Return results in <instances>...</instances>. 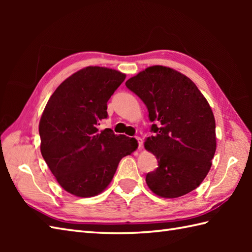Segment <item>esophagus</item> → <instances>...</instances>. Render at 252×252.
I'll list each match as a JSON object with an SVG mask.
<instances>
[{"label":"esophagus","mask_w":252,"mask_h":252,"mask_svg":"<svg viewBox=\"0 0 252 252\" xmlns=\"http://www.w3.org/2000/svg\"><path fill=\"white\" fill-rule=\"evenodd\" d=\"M135 138H136V141H137V143H138V149H141L142 146H143V140H142V138H141L140 136H136Z\"/></svg>","instance_id":"1"}]
</instances>
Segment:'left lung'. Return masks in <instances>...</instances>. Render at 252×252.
Returning a JSON list of instances; mask_svg holds the SVG:
<instances>
[{
  "mask_svg": "<svg viewBox=\"0 0 252 252\" xmlns=\"http://www.w3.org/2000/svg\"><path fill=\"white\" fill-rule=\"evenodd\" d=\"M126 85L144 101L154 122V135L144 144L158 160V168L146 175L149 189L163 198L196 189L217 149L215 116L205 96L189 78L164 66L148 67Z\"/></svg>",
  "mask_w": 252,
  "mask_h": 252,
  "instance_id": "left-lung-1",
  "label": "left lung"
}]
</instances>
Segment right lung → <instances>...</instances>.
I'll use <instances>...</instances> for the list:
<instances>
[{"label":"right lung","mask_w":252,"mask_h":252,"mask_svg":"<svg viewBox=\"0 0 252 252\" xmlns=\"http://www.w3.org/2000/svg\"><path fill=\"white\" fill-rule=\"evenodd\" d=\"M126 74L89 66L52 94L41 116V154L58 184L77 197H93L110 184L120 160L137 148L135 138L98 131L107 101Z\"/></svg>","instance_id":"right-lung-1"}]
</instances>
